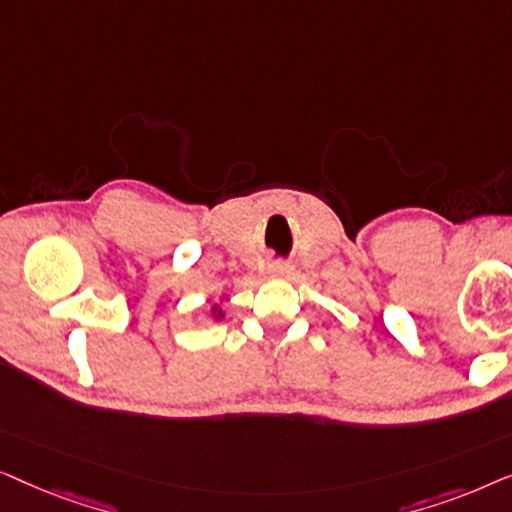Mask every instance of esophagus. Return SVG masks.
<instances>
[{
  "label": "esophagus",
  "instance_id": "34e87169",
  "mask_svg": "<svg viewBox=\"0 0 512 512\" xmlns=\"http://www.w3.org/2000/svg\"><path fill=\"white\" fill-rule=\"evenodd\" d=\"M291 265L289 263H284V261H277V263H272V268H270V272H272V277H277V279H286V277H291Z\"/></svg>",
  "mask_w": 512,
  "mask_h": 512
}]
</instances>
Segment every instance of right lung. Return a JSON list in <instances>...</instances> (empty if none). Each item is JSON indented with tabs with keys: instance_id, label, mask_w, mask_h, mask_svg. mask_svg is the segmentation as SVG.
I'll list each match as a JSON object with an SVG mask.
<instances>
[{
	"instance_id": "1",
	"label": "right lung",
	"mask_w": 512,
	"mask_h": 512,
	"mask_svg": "<svg viewBox=\"0 0 512 512\" xmlns=\"http://www.w3.org/2000/svg\"><path fill=\"white\" fill-rule=\"evenodd\" d=\"M212 314H214L216 319H221V317H223V312L219 310V307H212Z\"/></svg>"
}]
</instances>
